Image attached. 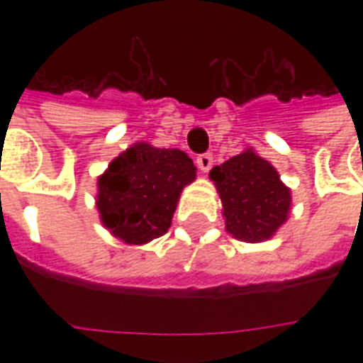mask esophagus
<instances>
[{"instance_id":"34e87169","label":"esophagus","mask_w":363,"mask_h":363,"mask_svg":"<svg viewBox=\"0 0 363 363\" xmlns=\"http://www.w3.org/2000/svg\"><path fill=\"white\" fill-rule=\"evenodd\" d=\"M196 164H198L199 171H203V173H207V171L213 167V154L211 152H205V154H199L198 160H196Z\"/></svg>"}]
</instances>
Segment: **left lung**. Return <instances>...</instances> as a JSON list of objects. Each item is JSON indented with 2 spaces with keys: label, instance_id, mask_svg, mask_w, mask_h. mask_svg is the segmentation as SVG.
Returning <instances> with one entry per match:
<instances>
[{
  "label": "left lung",
  "instance_id": "obj_1",
  "mask_svg": "<svg viewBox=\"0 0 363 363\" xmlns=\"http://www.w3.org/2000/svg\"><path fill=\"white\" fill-rule=\"evenodd\" d=\"M220 194L228 232L247 242L269 239L286 222L290 190L267 160L252 150L233 156L211 169Z\"/></svg>",
  "mask_w": 363,
  "mask_h": 363
}]
</instances>
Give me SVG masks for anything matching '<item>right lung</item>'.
<instances>
[{
	"mask_svg": "<svg viewBox=\"0 0 363 363\" xmlns=\"http://www.w3.org/2000/svg\"><path fill=\"white\" fill-rule=\"evenodd\" d=\"M194 179V162L182 150L137 143L99 177L101 220L130 245L162 238L171 226L181 190Z\"/></svg>",
	"mask_w": 363,
	"mask_h": 363,
	"instance_id": "obj_1",
	"label": "right lung"
}]
</instances>
